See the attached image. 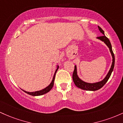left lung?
<instances>
[{"label": "left lung", "instance_id": "left-lung-1", "mask_svg": "<svg viewBox=\"0 0 123 123\" xmlns=\"http://www.w3.org/2000/svg\"><path fill=\"white\" fill-rule=\"evenodd\" d=\"M98 28L100 31V32L103 34L102 36L101 37H97L98 39H100V41L104 42V43L107 45V47L109 48V50L110 53H111V56H112L113 60H112V64H111V67H110L109 71L108 73L106 75L105 78H104L103 80H102L101 81H99V82H95V83H88V82H86L85 81H82V80H81L78 77V75H77V66H74V72L73 74V80L74 81V84L77 86L78 88H80V89H84V90H86V91H94L98 90V89H100L103 85L105 84L107 81H108V80L109 79L110 75H111V73H112L114 67V62H115V58H114V55L113 52L112 50V48H111V45L110 43V42L109 39L106 37L105 35V33L103 30L100 28L99 26H98Z\"/></svg>", "mask_w": 123, "mask_h": 123}]
</instances>
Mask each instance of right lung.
Returning a JSON list of instances; mask_svg holds the SVG:
<instances>
[{
    "mask_svg": "<svg viewBox=\"0 0 123 123\" xmlns=\"http://www.w3.org/2000/svg\"><path fill=\"white\" fill-rule=\"evenodd\" d=\"M58 68H59V66H57V69H56V71H55V74H54V75H53V80H52V82H51V83L49 84V85H48V86H47V87H46L45 88H44V89H42V90L38 91L32 92H27V91H24V90H23V91H24L25 92V93H27V94L32 95V96H40V95H43V94H45V93H48V92L50 91L51 90V89H52V88H53V85H54V81H55V75H56V72H57Z\"/></svg>",
    "mask_w": 123,
    "mask_h": 123,
    "instance_id": "obj_1",
    "label": "right lung"
}]
</instances>
